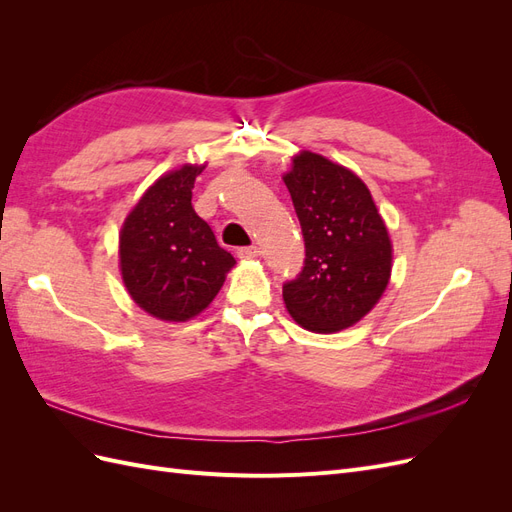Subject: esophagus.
<instances>
[{"mask_svg": "<svg viewBox=\"0 0 512 512\" xmlns=\"http://www.w3.org/2000/svg\"><path fill=\"white\" fill-rule=\"evenodd\" d=\"M237 256L243 258V260H252V258H258L260 256V247L258 245H250V247H239L237 250Z\"/></svg>", "mask_w": 512, "mask_h": 512, "instance_id": "34e87169", "label": "esophagus"}]
</instances>
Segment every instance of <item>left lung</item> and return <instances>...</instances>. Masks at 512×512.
Masks as SVG:
<instances>
[{
	"label": "left lung",
	"mask_w": 512,
	"mask_h": 512,
	"mask_svg": "<svg viewBox=\"0 0 512 512\" xmlns=\"http://www.w3.org/2000/svg\"><path fill=\"white\" fill-rule=\"evenodd\" d=\"M284 183L305 241L303 271L282 290L288 314L314 333L348 329L389 286V230L367 185L318 153L294 156Z\"/></svg>",
	"instance_id": "obj_1"
}]
</instances>
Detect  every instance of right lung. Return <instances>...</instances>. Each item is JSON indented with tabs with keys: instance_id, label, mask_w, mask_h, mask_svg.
Instances as JSON below:
<instances>
[{
	"instance_id": "obj_1",
	"label": "right lung",
	"mask_w": 512,
	"mask_h": 512,
	"mask_svg": "<svg viewBox=\"0 0 512 512\" xmlns=\"http://www.w3.org/2000/svg\"><path fill=\"white\" fill-rule=\"evenodd\" d=\"M203 168L185 164L162 175L130 211L119 235V267L130 297L166 322L198 316L235 267V258L192 207V188Z\"/></svg>"
}]
</instances>
